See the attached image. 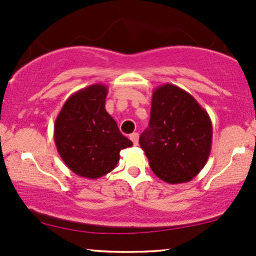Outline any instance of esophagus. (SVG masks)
Returning a JSON list of instances; mask_svg holds the SVG:
<instances>
[{"label": "esophagus", "mask_w": 256, "mask_h": 256, "mask_svg": "<svg viewBox=\"0 0 256 256\" xmlns=\"http://www.w3.org/2000/svg\"><path fill=\"white\" fill-rule=\"evenodd\" d=\"M130 140H132V143H134V146H137L138 140H140V134H138L137 132H134V134H130Z\"/></svg>", "instance_id": "esophagus-1"}]
</instances>
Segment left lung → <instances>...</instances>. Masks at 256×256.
Listing matches in <instances>:
<instances>
[{
  "mask_svg": "<svg viewBox=\"0 0 256 256\" xmlns=\"http://www.w3.org/2000/svg\"><path fill=\"white\" fill-rule=\"evenodd\" d=\"M140 144L156 176L168 184L188 182L210 156V116L190 93L166 83L154 90L149 128Z\"/></svg>",
  "mask_w": 256,
  "mask_h": 256,
  "instance_id": "obj_1",
  "label": "left lung"
}]
</instances>
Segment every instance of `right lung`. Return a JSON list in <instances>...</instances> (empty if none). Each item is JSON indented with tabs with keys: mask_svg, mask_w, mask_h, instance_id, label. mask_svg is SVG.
<instances>
[{
	"mask_svg": "<svg viewBox=\"0 0 256 256\" xmlns=\"http://www.w3.org/2000/svg\"><path fill=\"white\" fill-rule=\"evenodd\" d=\"M107 86L95 83L70 95L54 122L57 152L70 170L98 178L118 164L120 150L132 146L104 110Z\"/></svg>",
	"mask_w": 256,
	"mask_h": 256,
	"instance_id": "right-lung-1",
	"label": "right lung"
}]
</instances>
